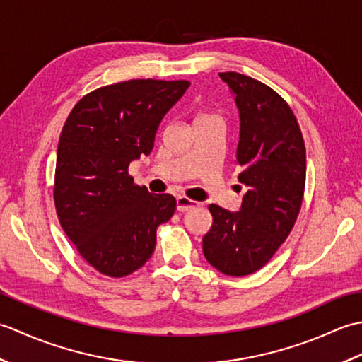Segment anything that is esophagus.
<instances>
[{"label":"esophagus","instance_id":"obj_1","mask_svg":"<svg viewBox=\"0 0 362 362\" xmlns=\"http://www.w3.org/2000/svg\"><path fill=\"white\" fill-rule=\"evenodd\" d=\"M196 206H197V202L191 201V199H188L185 196L177 197V210H179L180 213H185L191 209H196Z\"/></svg>","mask_w":362,"mask_h":362}]
</instances>
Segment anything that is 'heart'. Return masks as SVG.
I'll return each instance as SVG.
<instances>
[{
	"instance_id": "heart-1",
	"label": "heart",
	"mask_w": 362,
	"mask_h": 362,
	"mask_svg": "<svg viewBox=\"0 0 362 362\" xmlns=\"http://www.w3.org/2000/svg\"><path fill=\"white\" fill-rule=\"evenodd\" d=\"M201 118H211V117H201ZM201 118H199V119H201Z\"/></svg>"
}]
</instances>
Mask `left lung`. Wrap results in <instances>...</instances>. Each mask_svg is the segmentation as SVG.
Returning <instances> with one entry per match:
<instances>
[{"instance_id": "left-lung-1", "label": "left lung", "mask_w": 362, "mask_h": 362, "mask_svg": "<svg viewBox=\"0 0 362 362\" xmlns=\"http://www.w3.org/2000/svg\"><path fill=\"white\" fill-rule=\"evenodd\" d=\"M219 76L240 110L238 180L249 189L240 211L209 206L213 226L202 249L219 272L243 276L263 267L294 227L305 191L306 152L296 115L276 91L235 71Z\"/></svg>"}]
</instances>
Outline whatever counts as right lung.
Instances as JSON below:
<instances>
[{
    "label": "right lung",
    "mask_w": 362,
    "mask_h": 362,
    "mask_svg": "<svg viewBox=\"0 0 362 362\" xmlns=\"http://www.w3.org/2000/svg\"><path fill=\"white\" fill-rule=\"evenodd\" d=\"M188 81L132 79L90 91L73 107L57 148L54 204L60 226L98 272L121 279L152 255L157 227L175 199L151 194L129 175L149 156L160 121Z\"/></svg>",
    "instance_id": "add662e5"
}]
</instances>
